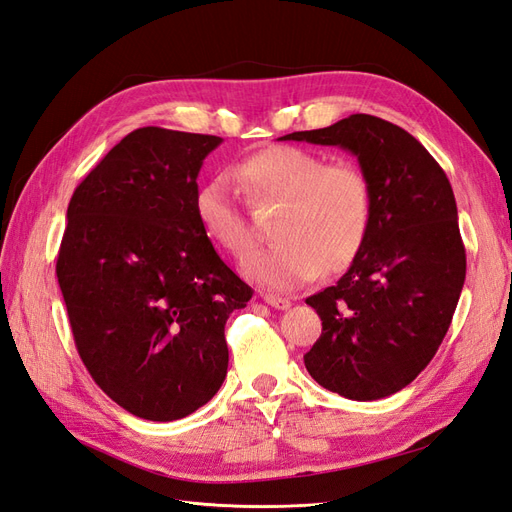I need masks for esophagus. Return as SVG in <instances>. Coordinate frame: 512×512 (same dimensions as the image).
<instances>
[{
	"mask_svg": "<svg viewBox=\"0 0 512 512\" xmlns=\"http://www.w3.org/2000/svg\"><path fill=\"white\" fill-rule=\"evenodd\" d=\"M262 301H265L267 305L275 307V309H288L292 303L284 297H275V294H262Z\"/></svg>",
	"mask_w": 512,
	"mask_h": 512,
	"instance_id": "esophagus-1",
	"label": "esophagus"
}]
</instances>
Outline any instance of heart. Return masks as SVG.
Returning a JSON list of instances; mask_svg holds the SVG:
<instances>
[{
  "instance_id": "b5f03b06",
  "label": "heart",
  "mask_w": 512,
  "mask_h": 512,
  "mask_svg": "<svg viewBox=\"0 0 512 512\" xmlns=\"http://www.w3.org/2000/svg\"><path fill=\"white\" fill-rule=\"evenodd\" d=\"M235 179L252 207L280 205L271 224L277 241L245 262L252 282L294 290L324 273L348 269L361 254L374 218V185L350 160L327 162L320 153L273 145L241 160ZM200 230L218 250L243 258L254 235L226 179L207 181L196 192Z\"/></svg>"
}]
</instances>
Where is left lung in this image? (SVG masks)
I'll return each instance as SVG.
<instances>
[{
	"label": "left lung",
	"mask_w": 512,
	"mask_h": 512,
	"mask_svg": "<svg viewBox=\"0 0 512 512\" xmlns=\"http://www.w3.org/2000/svg\"><path fill=\"white\" fill-rule=\"evenodd\" d=\"M282 141L348 149L374 185L361 254L335 286L305 299L322 335L303 359L309 376L342 397H389L438 352L466 282L451 183L412 134L374 115L356 113Z\"/></svg>",
	"instance_id": "1"
}]
</instances>
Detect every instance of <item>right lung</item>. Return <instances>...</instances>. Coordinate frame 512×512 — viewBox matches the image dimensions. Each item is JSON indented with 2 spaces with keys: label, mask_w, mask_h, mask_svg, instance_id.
<instances>
[{
  "label": "right lung",
  "mask_w": 512,
  "mask_h": 512,
  "mask_svg": "<svg viewBox=\"0 0 512 512\" xmlns=\"http://www.w3.org/2000/svg\"><path fill=\"white\" fill-rule=\"evenodd\" d=\"M220 136L138 128L79 183L57 256L76 350L115 404L177 421L220 391L224 327L254 290L215 252L194 211Z\"/></svg>",
  "instance_id": "right-lung-1"
}]
</instances>
